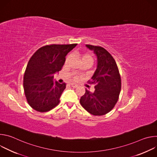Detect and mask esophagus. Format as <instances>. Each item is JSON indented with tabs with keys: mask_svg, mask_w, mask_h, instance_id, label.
Here are the masks:
<instances>
[{
	"mask_svg": "<svg viewBox=\"0 0 157 157\" xmlns=\"http://www.w3.org/2000/svg\"><path fill=\"white\" fill-rule=\"evenodd\" d=\"M71 84V87H76L77 86H78V85L77 84H74V83H71L70 84Z\"/></svg>",
	"mask_w": 157,
	"mask_h": 157,
	"instance_id": "obj_1",
	"label": "esophagus"
}]
</instances>
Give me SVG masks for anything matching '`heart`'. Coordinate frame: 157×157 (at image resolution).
<instances>
[{
    "instance_id": "obj_1",
    "label": "heart",
    "mask_w": 157,
    "mask_h": 157,
    "mask_svg": "<svg viewBox=\"0 0 157 157\" xmlns=\"http://www.w3.org/2000/svg\"><path fill=\"white\" fill-rule=\"evenodd\" d=\"M78 53H79V56L83 63H86V62H88V61L93 62V59L90 54H89L88 53H84V52H79ZM69 59H70V56L67 57L66 61V62L68 61L69 60Z\"/></svg>"
}]
</instances>
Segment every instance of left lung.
<instances>
[{
	"label": "left lung",
	"mask_w": 157,
	"mask_h": 157,
	"mask_svg": "<svg viewBox=\"0 0 157 157\" xmlns=\"http://www.w3.org/2000/svg\"><path fill=\"white\" fill-rule=\"evenodd\" d=\"M93 50L98 58V66L91 80L95 91L91 93L86 89L80 99V104L88 113L94 116H103L113 109L116 104L121 90V78L114 58L105 48L86 44Z\"/></svg>",
	"instance_id": "left-lung-1"
}]
</instances>
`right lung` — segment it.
Masks as SVG:
<instances>
[{"mask_svg":"<svg viewBox=\"0 0 157 157\" xmlns=\"http://www.w3.org/2000/svg\"><path fill=\"white\" fill-rule=\"evenodd\" d=\"M77 44H50L40 48L32 56L24 76V89L29 104L40 113L58 105L66 83L53 82V74L59 71L66 58Z\"/></svg>","mask_w":157,"mask_h":157,"instance_id":"obj_1","label":"right lung"}]
</instances>
